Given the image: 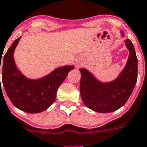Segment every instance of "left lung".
I'll list each match as a JSON object with an SVG mask.
<instances>
[{"label":"left lung","instance_id":"obj_1","mask_svg":"<svg viewBox=\"0 0 147 147\" xmlns=\"http://www.w3.org/2000/svg\"><path fill=\"white\" fill-rule=\"evenodd\" d=\"M122 37L123 32H120ZM129 51L125 67L111 82H101L85 68H81L80 92L86 107L100 113L115 112L125 105L135 88L138 77V59L132 42L124 40Z\"/></svg>","mask_w":147,"mask_h":147}]
</instances>
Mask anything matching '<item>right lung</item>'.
I'll list each match as a JSON object with an SVG mask.
<instances>
[{"mask_svg": "<svg viewBox=\"0 0 147 147\" xmlns=\"http://www.w3.org/2000/svg\"><path fill=\"white\" fill-rule=\"evenodd\" d=\"M20 38L12 42L3 58V86L9 100L17 109L28 113H39L55 102L58 88L74 66H59L40 78H27L17 68L14 59L15 49ZM1 59L2 56L1 63Z\"/></svg>", "mask_w": 147, "mask_h": 147, "instance_id": "right-lung-1", "label": "right lung"}]
</instances>
